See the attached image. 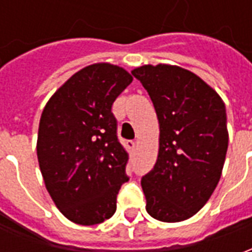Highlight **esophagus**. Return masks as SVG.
Here are the masks:
<instances>
[{"instance_id": "esophagus-1", "label": "esophagus", "mask_w": 252, "mask_h": 252, "mask_svg": "<svg viewBox=\"0 0 252 252\" xmlns=\"http://www.w3.org/2000/svg\"><path fill=\"white\" fill-rule=\"evenodd\" d=\"M126 147L133 151L135 147H136V142H133V140H128V142H126Z\"/></svg>"}]
</instances>
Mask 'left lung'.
I'll return each instance as SVG.
<instances>
[{
  "instance_id": "obj_1",
  "label": "left lung",
  "mask_w": 252,
  "mask_h": 252,
  "mask_svg": "<svg viewBox=\"0 0 252 252\" xmlns=\"http://www.w3.org/2000/svg\"><path fill=\"white\" fill-rule=\"evenodd\" d=\"M132 75L147 90L160 129L157 163L142 178L146 209L159 221H184L205 205L221 177L225 105L200 77L178 66L147 64Z\"/></svg>"
}]
</instances>
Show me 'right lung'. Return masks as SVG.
<instances>
[{
    "label": "right lung",
    "mask_w": 252,
    "mask_h": 252,
    "mask_svg": "<svg viewBox=\"0 0 252 252\" xmlns=\"http://www.w3.org/2000/svg\"><path fill=\"white\" fill-rule=\"evenodd\" d=\"M131 82L121 67L92 64L58 89L41 113L40 171L58 209L75 224L110 219L119 190L129 180L112 106Z\"/></svg>",
    "instance_id": "1"
}]
</instances>
